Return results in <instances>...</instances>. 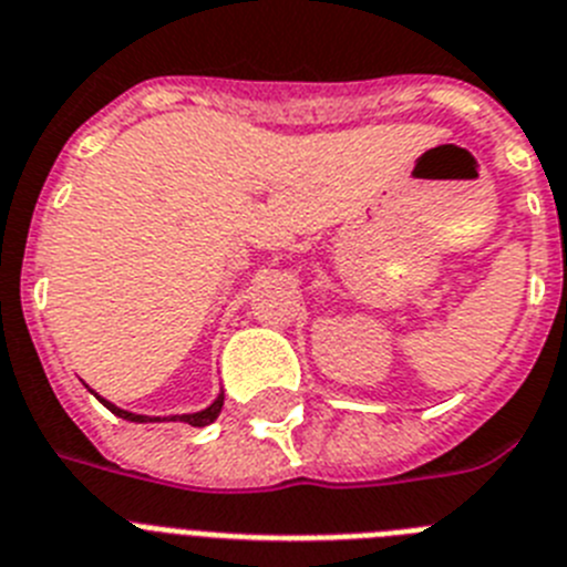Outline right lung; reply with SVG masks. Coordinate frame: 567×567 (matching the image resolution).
I'll return each mask as SVG.
<instances>
[{
    "instance_id": "right-lung-1",
    "label": "right lung",
    "mask_w": 567,
    "mask_h": 567,
    "mask_svg": "<svg viewBox=\"0 0 567 567\" xmlns=\"http://www.w3.org/2000/svg\"><path fill=\"white\" fill-rule=\"evenodd\" d=\"M100 400H102V396H100ZM223 402H225V396H223V393H219L214 405H208V408H205V411H199V413H182V416H171V420H174V422L176 420L188 422V425H194V427L210 425V422H214L216 416H219V411H223ZM102 405H105L111 413H116V416H122V420H131V422H159V416H142V413L122 411V408L111 405V402H107V400H102Z\"/></svg>"
}]
</instances>
